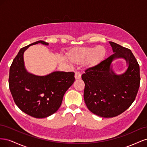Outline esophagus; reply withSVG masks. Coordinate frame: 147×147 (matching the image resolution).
Listing matches in <instances>:
<instances>
[{"label": "esophagus", "mask_w": 147, "mask_h": 147, "mask_svg": "<svg viewBox=\"0 0 147 147\" xmlns=\"http://www.w3.org/2000/svg\"><path fill=\"white\" fill-rule=\"evenodd\" d=\"M75 79H80L81 78V74L78 72H75Z\"/></svg>", "instance_id": "obj_1"}]
</instances>
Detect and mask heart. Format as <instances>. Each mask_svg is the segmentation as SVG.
Masks as SVG:
<instances>
[{
  "label": "heart",
  "mask_w": 147,
  "mask_h": 147,
  "mask_svg": "<svg viewBox=\"0 0 147 147\" xmlns=\"http://www.w3.org/2000/svg\"><path fill=\"white\" fill-rule=\"evenodd\" d=\"M106 54L105 47L99 45L73 49L69 53L68 57L75 64H85L88 67H94L104 60Z\"/></svg>",
  "instance_id": "heart-1"
}]
</instances>
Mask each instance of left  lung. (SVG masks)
Listing matches in <instances>:
<instances>
[{
    "instance_id": "8db88e82",
    "label": "left lung",
    "mask_w": 147,
    "mask_h": 147,
    "mask_svg": "<svg viewBox=\"0 0 147 147\" xmlns=\"http://www.w3.org/2000/svg\"><path fill=\"white\" fill-rule=\"evenodd\" d=\"M114 52L97 66L87 69L82 74L84 82V100L92 113L101 117H117L134 101L140 86V67L129 49L110 42ZM125 59L129 66L118 76L110 68L113 60Z\"/></svg>"
}]
</instances>
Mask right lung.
Instances as JSON below:
<instances>
[{
	"instance_id": "obj_1",
	"label": "right lung",
	"mask_w": 147,
	"mask_h": 147,
	"mask_svg": "<svg viewBox=\"0 0 147 147\" xmlns=\"http://www.w3.org/2000/svg\"><path fill=\"white\" fill-rule=\"evenodd\" d=\"M20 49L10 68L8 84L11 94L19 109L30 116L43 118L50 116L59 109L66 91L75 81L74 72H54L46 76L28 73L24 68L23 54L30 45Z\"/></svg>"
}]
</instances>
